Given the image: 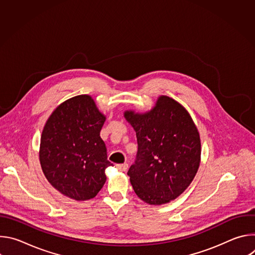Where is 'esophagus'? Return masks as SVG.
<instances>
[{
  "instance_id": "34e87169",
  "label": "esophagus",
  "mask_w": 255,
  "mask_h": 255,
  "mask_svg": "<svg viewBox=\"0 0 255 255\" xmlns=\"http://www.w3.org/2000/svg\"><path fill=\"white\" fill-rule=\"evenodd\" d=\"M117 168L120 171H126L128 169V164L127 163H121V164H117Z\"/></svg>"
}]
</instances>
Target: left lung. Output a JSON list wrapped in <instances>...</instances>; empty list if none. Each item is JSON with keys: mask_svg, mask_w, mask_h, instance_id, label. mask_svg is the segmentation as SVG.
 Wrapping results in <instances>:
<instances>
[{"mask_svg": "<svg viewBox=\"0 0 255 255\" xmlns=\"http://www.w3.org/2000/svg\"><path fill=\"white\" fill-rule=\"evenodd\" d=\"M136 132L138 151L128 170L135 194L149 205H163L183 194L201 161L198 128L186 108L158 97L150 111L124 112Z\"/></svg>", "mask_w": 255, "mask_h": 255, "instance_id": "obj_1", "label": "left lung"}]
</instances>
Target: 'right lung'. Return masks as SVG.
Segmentation results:
<instances>
[{
  "mask_svg": "<svg viewBox=\"0 0 255 255\" xmlns=\"http://www.w3.org/2000/svg\"><path fill=\"white\" fill-rule=\"evenodd\" d=\"M106 116L94 99L80 95L61 103L42 130L39 160L49 184L76 201L93 199L112 165L100 136Z\"/></svg>",
  "mask_w": 255,
  "mask_h": 255,
  "instance_id": "add662e5",
  "label": "right lung"
}]
</instances>
